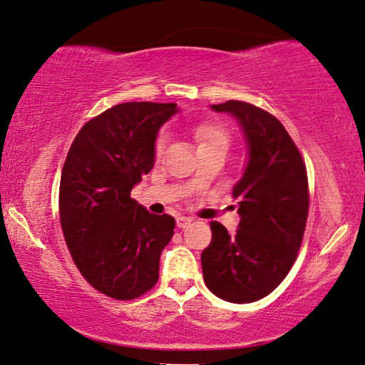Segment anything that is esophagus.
<instances>
[{"mask_svg": "<svg viewBox=\"0 0 365 365\" xmlns=\"http://www.w3.org/2000/svg\"><path fill=\"white\" fill-rule=\"evenodd\" d=\"M191 222H192V219H191V217H186V216H179V217L176 219L178 227H181V229H186Z\"/></svg>", "mask_w": 365, "mask_h": 365, "instance_id": "1", "label": "esophagus"}]
</instances>
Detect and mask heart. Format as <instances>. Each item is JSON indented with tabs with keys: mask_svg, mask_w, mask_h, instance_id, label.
Returning <instances> with one entry per match:
<instances>
[{
	"mask_svg": "<svg viewBox=\"0 0 365 365\" xmlns=\"http://www.w3.org/2000/svg\"><path fill=\"white\" fill-rule=\"evenodd\" d=\"M194 139H196L197 148H226L229 146V133L217 123H202L194 128ZM163 139L156 143V154L161 153Z\"/></svg>",
	"mask_w": 365,
	"mask_h": 365,
	"instance_id": "b5f03b06",
	"label": "heart"
}]
</instances>
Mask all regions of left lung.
Listing matches in <instances>:
<instances>
[{
	"label": "left lung",
	"mask_w": 365,
	"mask_h": 365,
	"mask_svg": "<svg viewBox=\"0 0 365 365\" xmlns=\"http://www.w3.org/2000/svg\"><path fill=\"white\" fill-rule=\"evenodd\" d=\"M242 129L247 164L232 189L241 216L236 234L211 222V244L201 254L209 291L222 301L254 302L271 294L291 271L309 212L307 171L277 118L244 101L212 104Z\"/></svg>",
	"instance_id": "left-lung-1"
}]
</instances>
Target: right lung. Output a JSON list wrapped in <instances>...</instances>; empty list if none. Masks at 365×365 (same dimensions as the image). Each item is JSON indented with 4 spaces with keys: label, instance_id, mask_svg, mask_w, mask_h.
<instances>
[{
    "label": "right lung",
    "instance_id": "right-lung-1",
    "mask_svg": "<svg viewBox=\"0 0 365 365\" xmlns=\"http://www.w3.org/2000/svg\"><path fill=\"white\" fill-rule=\"evenodd\" d=\"M176 103H123L81 128L59 184V217L79 272L99 292L129 301L159 277V257L174 217L156 216L131 197L156 161L159 129Z\"/></svg>",
    "mask_w": 365,
    "mask_h": 365
}]
</instances>
